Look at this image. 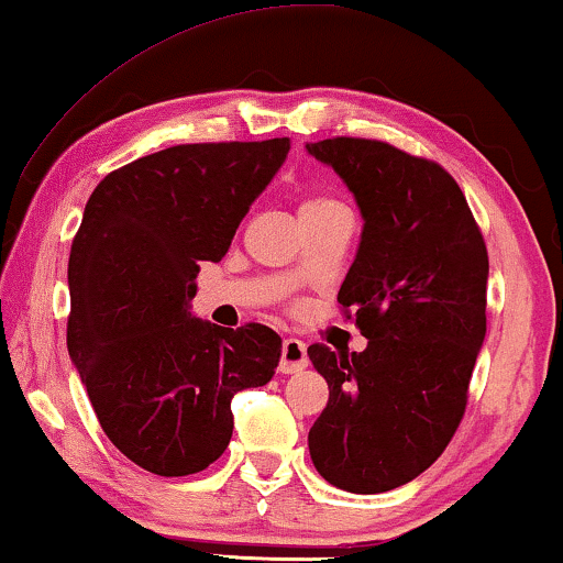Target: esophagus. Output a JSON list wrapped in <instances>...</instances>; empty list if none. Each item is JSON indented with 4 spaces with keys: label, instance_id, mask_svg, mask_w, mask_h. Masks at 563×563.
I'll use <instances>...</instances> for the list:
<instances>
[{
    "label": "esophagus",
    "instance_id": "obj_1",
    "mask_svg": "<svg viewBox=\"0 0 563 563\" xmlns=\"http://www.w3.org/2000/svg\"><path fill=\"white\" fill-rule=\"evenodd\" d=\"M310 358H307V345L299 341V338H287L282 343V361H279V372L282 374H299L302 368H307Z\"/></svg>",
    "mask_w": 563,
    "mask_h": 563
}]
</instances>
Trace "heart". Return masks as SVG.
Masks as SVG:
<instances>
[{"instance_id":"1","label":"heart","mask_w":563,"mask_h":563,"mask_svg":"<svg viewBox=\"0 0 563 563\" xmlns=\"http://www.w3.org/2000/svg\"><path fill=\"white\" fill-rule=\"evenodd\" d=\"M330 205H338V202H333V199H328V197H307V199H302V205H299V214L322 210V207H330Z\"/></svg>"}]
</instances>
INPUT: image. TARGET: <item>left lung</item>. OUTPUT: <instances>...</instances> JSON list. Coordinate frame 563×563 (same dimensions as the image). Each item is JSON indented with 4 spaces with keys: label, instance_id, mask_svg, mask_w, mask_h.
I'll return each instance as SVG.
<instances>
[{
    "label": "left lung",
    "instance_id": "1",
    "mask_svg": "<svg viewBox=\"0 0 563 563\" xmlns=\"http://www.w3.org/2000/svg\"><path fill=\"white\" fill-rule=\"evenodd\" d=\"M307 153L333 166L364 218L338 302L368 338L361 353L307 349L330 389L307 443L322 479L376 495L426 472L464 418L487 333V245L435 161L366 137Z\"/></svg>",
    "mask_w": 563,
    "mask_h": 563
}]
</instances>
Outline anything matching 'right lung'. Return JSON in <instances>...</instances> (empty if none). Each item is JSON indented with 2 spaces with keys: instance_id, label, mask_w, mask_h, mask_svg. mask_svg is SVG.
<instances>
[{
  "instance_id": "right-lung-1",
  "label": "right lung",
  "mask_w": 563,
  "mask_h": 563,
  "mask_svg": "<svg viewBox=\"0 0 563 563\" xmlns=\"http://www.w3.org/2000/svg\"><path fill=\"white\" fill-rule=\"evenodd\" d=\"M289 137L189 143L107 174L68 256L66 343L107 438L145 472L187 476L222 456L230 399L264 387L282 338L189 312L199 261H220Z\"/></svg>"
}]
</instances>
